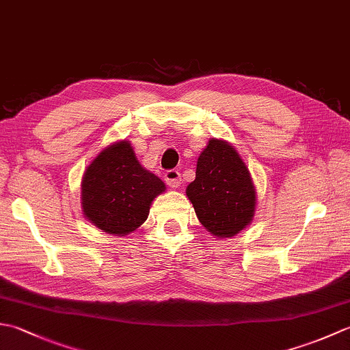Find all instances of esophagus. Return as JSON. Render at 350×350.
Wrapping results in <instances>:
<instances>
[{
  "instance_id": "obj_1",
  "label": "esophagus",
  "mask_w": 350,
  "mask_h": 350,
  "mask_svg": "<svg viewBox=\"0 0 350 350\" xmlns=\"http://www.w3.org/2000/svg\"><path fill=\"white\" fill-rule=\"evenodd\" d=\"M165 182L171 188H180L182 187V177L180 173L176 170H170L165 173Z\"/></svg>"
}]
</instances>
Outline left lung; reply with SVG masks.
I'll list each match as a JSON object with an SVG mask.
<instances>
[{
	"instance_id": "8db88e82",
	"label": "left lung",
	"mask_w": 350,
	"mask_h": 350,
	"mask_svg": "<svg viewBox=\"0 0 350 350\" xmlns=\"http://www.w3.org/2000/svg\"><path fill=\"white\" fill-rule=\"evenodd\" d=\"M198 221L218 239L248 227L256 213L257 192L247 163L226 139L211 138L197 159L196 180L187 188Z\"/></svg>"
}]
</instances>
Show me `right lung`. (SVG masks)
I'll return each instance as SVG.
<instances>
[{"instance_id": "1", "label": "right lung", "mask_w": 350, "mask_h": 350, "mask_svg": "<svg viewBox=\"0 0 350 350\" xmlns=\"http://www.w3.org/2000/svg\"><path fill=\"white\" fill-rule=\"evenodd\" d=\"M165 189V183L138 162L131 141H116L85 168L81 209L103 233L126 236L147 219L153 200Z\"/></svg>"}]
</instances>
